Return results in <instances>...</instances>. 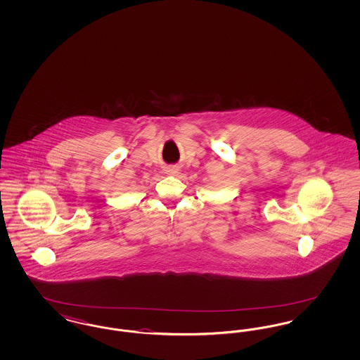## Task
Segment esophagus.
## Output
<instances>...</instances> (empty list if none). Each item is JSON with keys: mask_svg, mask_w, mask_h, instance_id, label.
<instances>
[{"mask_svg": "<svg viewBox=\"0 0 360 360\" xmlns=\"http://www.w3.org/2000/svg\"><path fill=\"white\" fill-rule=\"evenodd\" d=\"M166 172H167V174H170V175H175L179 170H178L176 166H172V167H169Z\"/></svg>", "mask_w": 360, "mask_h": 360, "instance_id": "obj_1", "label": "esophagus"}]
</instances>
